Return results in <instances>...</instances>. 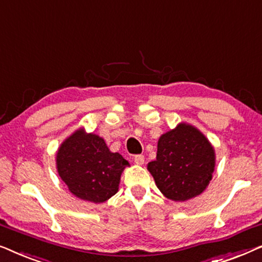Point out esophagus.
Masks as SVG:
<instances>
[{"label":"esophagus","mask_w":262,"mask_h":262,"mask_svg":"<svg viewBox=\"0 0 262 262\" xmlns=\"http://www.w3.org/2000/svg\"><path fill=\"white\" fill-rule=\"evenodd\" d=\"M134 163L136 165H143L145 163V157L142 156V154H139V156H135L134 157Z\"/></svg>","instance_id":"esophagus-1"}]
</instances>
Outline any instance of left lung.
<instances>
[{
    "label": "left lung",
    "instance_id": "left-lung-1",
    "mask_svg": "<svg viewBox=\"0 0 262 262\" xmlns=\"http://www.w3.org/2000/svg\"><path fill=\"white\" fill-rule=\"evenodd\" d=\"M147 169L165 197L189 201L209 185L215 169V149L196 127L179 123L160 136L157 159L148 163Z\"/></svg>",
    "mask_w": 262,
    "mask_h": 262
}]
</instances>
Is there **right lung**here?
<instances>
[{"mask_svg":"<svg viewBox=\"0 0 262 262\" xmlns=\"http://www.w3.org/2000/svg\"><path fill=\"white\" fill-rule=\"evenodd\" d=\"M57 169L70 192L83 201L103 203L119 191L123 169L129 163L113 153L101 136L84 129L70 135L59 147Z\"/></svg>","mask_w":262,"mask_h":262,"instance_id":"1","label":"right lung"}]
</instances>
